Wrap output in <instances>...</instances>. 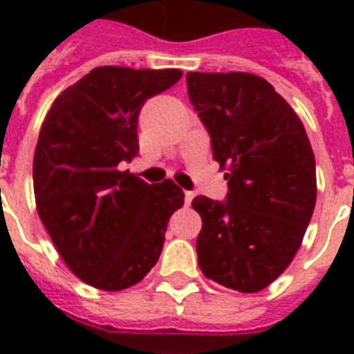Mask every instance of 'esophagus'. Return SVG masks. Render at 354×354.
<instances>
[{"label": "esophagus", "instance_id": "1", "mask_svg": "<svg viewBox=\"0 0 354 354\" xmlns=\"http://www.w3.org/2000/svg\"><path fill=\"white\" fill-rule=\"evenodd\" d=\"M193 198H194L193 191H185V205L191 204V202H193Z\"/></svg>", "mask_w": 354, "mask_h": 354}]
</instances>
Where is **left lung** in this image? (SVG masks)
<instances>
[{
  "label": "left lung",
  "mask_w": 354,
  "mask_h": 354,
  "mask_svg": "<svg viewBox=\"0 0 354 354\" xmlns=\"http://www.w3.org/2000/svg\"><path fill=\"white\" fill-rule=\"evenodd\" d=\"M189 99L227 169L226 202L196 196L207 279L239 292L274 283L301 246L316 205V161L305 127L263 77L187 73Z\"/></svg>",
  "instance_id": "left-lung-1"
}]
</instances>
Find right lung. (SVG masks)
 Here are the masks:
<instances>
[{"label":"right lung","mask_w":354,"mask_h":354,"mask_svg":"<svg viewBox=\"0 0 354 354\" xmlns=\"http://www.w3.org/2000/svg\"><path fill=\"white\" fill-rule=\"evenodd\" d=\"M180 69H91L53 102L32 161L36 209L79 279L124 290L158 263L169 218L183 205L172 180L149 185L121 171L139 152L138 115Z\"/></svg>","instance_id":"add662e5"}]
</instances>
